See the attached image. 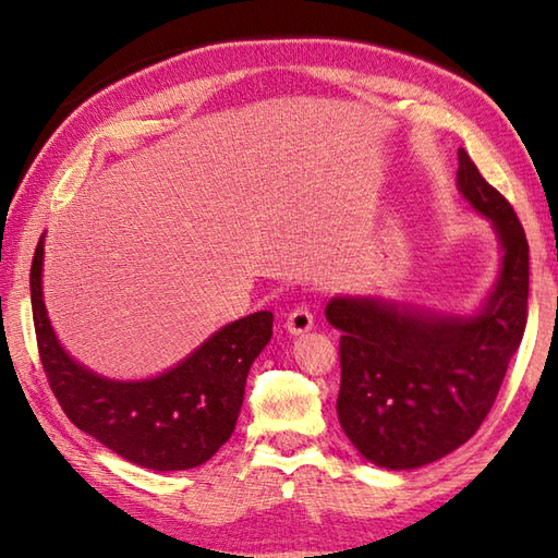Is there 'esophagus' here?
Instances as JSON below:
<instances>
[{
    "mask_svg": "<svg viewBox=\"0 0 558 558\" xmlns=\"http://www.w3.org/2000/svg\"><path fill=\"white\" fill-rule=\"evenodd\" d=\"M314 326V316L306 306H294V310L288 314L286 330L290 336H302L306 330H312Z\"/></svg>",
    "mask_w": 558,
    "mask_h": 558,
    "instance_id": "esophagus-1",
    "label": "esophagus"
}]
</instances>
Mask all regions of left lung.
<instances>
[{
  "label": "left lung",
  "mask_w": 558,
  "mask_h": 558,
  "mask_svg": "<svg viewBox=\"0 0 558 558\" xmlns=\"http://www.w3.org/2000/svg\"><path fill=\"white\" fill-rule=\"evenodd\" d=\"M458 192L492 220L501 268L475 316H448L378 298L326 304L340 336L338 420L378 468L414 470L480 429L527 324L530 248L511 204L458 150Z\"/></svg>",
  "instance_id": "1"
}]
</instances>
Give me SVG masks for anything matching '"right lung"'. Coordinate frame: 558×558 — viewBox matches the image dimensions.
I'll return each instance as SVG.
<instances>
[{
  "label": "right lung",
  "mask_w": 558,
  "mask_h": 558,
  "mask_svg": "<svg viewBox=\"0 0 558 558\" xmlns=\"http://www.w3.org/2000/svg\"><path fill=\"white\" fill-rule=\"evenodd\" d=\"M43 246L45 234L31 266L33 324L43 369L66 417L134 465L158 472L204 465L234 432L246 374L272 336V314H248L216 330L156 378L114 381L59 345L43 302Z\"/></svg>",
  "instance_id": "right-lung-1"
}]
</instances>
